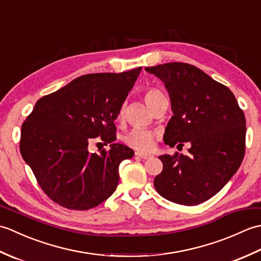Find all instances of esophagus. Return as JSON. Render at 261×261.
I'll list each match as a JSON object with an SVG mask.
<instances>
[{"mask_svg": "<svg viewBox=\"0 0 261 261\" xmlns=\"http://www.w3.org/2000/svg\"><path fill=\"white\" fill-rule=\"evenodd\" d=\"M136 156L140 157L142 159H150L152 156L150 153H147V152H142V151H137L136 152Z\"/></svg>", "mask_w": 261, "mask_h": 261, "instance_id": "34e87169", "label": "esophagus"}]
</instances>
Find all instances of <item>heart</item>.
<instances>
[{
  "mask_svg": "<svg viewBox=\"0 0 261 261\" xmlns=\"http://www.w3.org/2000/svg\"><path fill=\"white\" fill-rule=\"evenodd\" d=\"M164 96V94L159 90H157V88H149L145 93V95H143V98H145L148 107L152 109L159 99L163 98ZM123 114L124 108H121L118 116L119 118H122ZM124 140L127 145L132 148L138 149V150H147V149L152 146L154 140V134L150 130L142 129V127H136V129H132L129 134L125 136Z\"/></svg>",
  "mask_w": 261,
  "mask_h": 261,
  "instance_id": "b5f03b06",
  "label": "heart"
}]
</instances>
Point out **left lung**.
I'll list each match as a JSON object with an SVG mask.
<instances>
[{
    "label": "left lung",
    "mask_w": 261,
    "mask_h": 261,
    "mask_svg": "<svg viewBox=\"0 0 261 261\" xmlns=\"http://www.w3.org/2000/svg\"><path fill=\"white\" fill-rule=\"evenodd\" d=\"M145 69L164 83L170 97L173 116L165 129V143H191L187 156H159L164 167L154 177V188L170 202L201 204L222 190L240 167L245 114L228 87L195 66L168 63Z\"/></svg>",
    "instance_id": "1"
}]
</instances>
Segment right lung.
I'll return each instance as SVG.
<instances>
[{
  "label": "right lung",
  "mask_w": 261,
  "mask_h": 261,
  "mask_svg": "<svg viewBox=\"0 0 261 261\" xmlns=\"http://www.w3.org/2000/svg\"><path fill=\"white\" fill-rule=\"evenodd\" d=\"M140 71L83 75L36 103L21 127L20 151L55 203L85 211L115 192L119 166L135 151L114 143V121ZM96 137L110 150L88 152Z\"/></svg>",
  "instance_id": "right-lung-1"
}]
</instances>
